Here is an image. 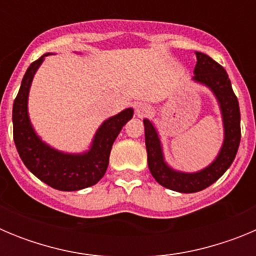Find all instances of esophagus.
Listing matches in <instances>:
<instances>
[{
	"instance_id": "obj_1",
	"label": "esophagus",
	"mask_w": 256,
	"mask_h": 256,
	"mask_svg": "<svg viewBox=\"0 0 256 256\" xmlns=\"http://www.w3.org/2000/svg\"><path fill=\"white\" fill-rule=\"evenodd\" d=\"M150 112V106L146 104H138L136 106V115L138 118H144Z\"/></svg>"
}]
</instances>
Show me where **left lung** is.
<instances>
[{"label":"left lung","instance_id":"8db88e82","mask_svg":"<svg viewBox=\"0 0 256 256\" xmlns=\"http://www.w3.org/2000/svg\"><path fill=\"white\" fill-rule=\"evenodd\" d=\"M198 62L192 80L206 86L214 94L222 112L224 128V140L216 160L206 168L195 173L174 170L164 159L162 141L155 126L148 119H144V142L148 150V164L152 177L162 187L182 194H192L206 188L226 173L236 158L241 140V115L237 97L224 68L202 52H195Z\"/></svg>","mask_w":256,"mask_h":256}]
</instances>
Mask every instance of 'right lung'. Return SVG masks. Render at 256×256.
Masks as SVG:
<instances>
[{"mask_svg": "<svg viewBox=\"0 0 256 256\" xmlns=\"http://www.w3.org/2000/svg\"><path fill=\"white\" fill-rule=\"evenodd\" d=\"M48 55L51 54H44L32 62L22 76L12 106L14 142L22 162L38 180L60 191H78L94 186L104 177L112 144L126 122L132 119L133 108H126L104 122L86 152L66 154L51 148L36 133L28 114L32 80Z\"/></svg>", "mask_w": 256, "mask_h": 256, "instance_id": "1", "label": "right lung"}]
</instances>
